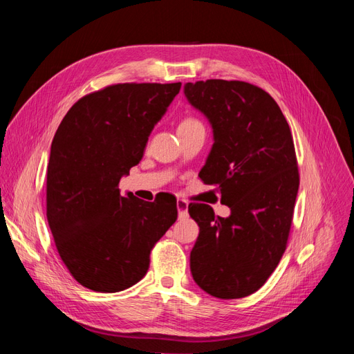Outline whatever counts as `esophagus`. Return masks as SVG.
<instances>
[{
    "label": "esophagus",
    "mask_w": 354,
    "mask_h": 354,
    "mask_svg": "<svg viewBox=\"0 0 354 354\" xmlns=\"http://www.w3.org/2000/svg\"><path fill=\"white\" fill-rule=\"evenodd\" d=\"M177 209H178V218H186L189 216V202L185 199H177Z\"/></svg>",
    "instance_id": "1"
}]
</instances>
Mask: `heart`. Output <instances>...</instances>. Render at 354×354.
I'll return each mask as SVG.
<instances>
[{
  "label": "heart",
  "mask_w": 354,
  "mask_h": 354,
  "mask_svg": "<svg viewBox=\"0 0 354 354\" xmlns=\"http://www.w3.org/2000/svg\"><path fill=\"white\" fill-rule=\"evenodd\" d=\"M198 124H201V122L198 120H195V118H185V120L180 122L178 127H190V125H198Z\"/></svg>",
  "instance_id": "obj_1"
}]
</instances>
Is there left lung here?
Masks as SVG:
<instances>
[{
    "label": "left lung",
    "mask_w": 354,
    "mask_h": 354,
    "mask_svg": "<svg viewBox=\"0 0 354 354\" xmlns=\"http://www.w3.org/2000/svg\"><path fill=\"white\" fill-rule=\"evenodd\" d=\"M185 95L214 133L199 177L230 208L223 218L207 203L189 205L199 226L192 276L212 297L242 298L259 291L286 250L299 186L292 134L272 95L250 82H187Z\"/></svg>",
    "instance_id": "obj_1"
}]
</instances>
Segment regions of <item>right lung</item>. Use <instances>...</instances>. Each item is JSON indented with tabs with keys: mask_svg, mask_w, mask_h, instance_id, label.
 <instances>
[{
	"mask_svg": "<svg viewBox=\"0 0 354 354\" xmlns=\"http://www.w3.org/2000/svg\"><path fill=\"white\" fill-rule=\"evenodd\" d=\"M181 82L115 84L84 95L63 118L47 165V220L73 279L120 292L146 274L177 202L122 196L120 181L143 158Z\"/></svg>",
	"mask_w": 354,
	"mask_h": 354,
	"instance_id": "right-lung-1",
	"label": "right lung"
}]
</instances>
